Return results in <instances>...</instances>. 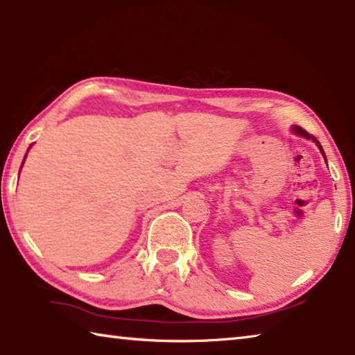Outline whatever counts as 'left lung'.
<instances>
[{
    "label": "left lung",
    "instance_id": "1",
    "mask_svg": "<svg viewBox=\"0 0 355 355\" xmlns=\"http://www.w3.org/2000/svg\"><path fill=\"white\" fill-rule=\"evenodd\" d=\"M293 131H294V133H297V135H300V136L307 137V139H313V141L316 142V146H318V147H320V150H321V153L324 155V150H322V147H321V144H320V142H318V141L315 139V136H311V135H309V133H307V131H305V130H302V128H300V127H294V128H293ZM324 158H326V156H324Z\"/></svg>",
    "mask_w": 355,
    "mask_h": 355
}]
</instances>
